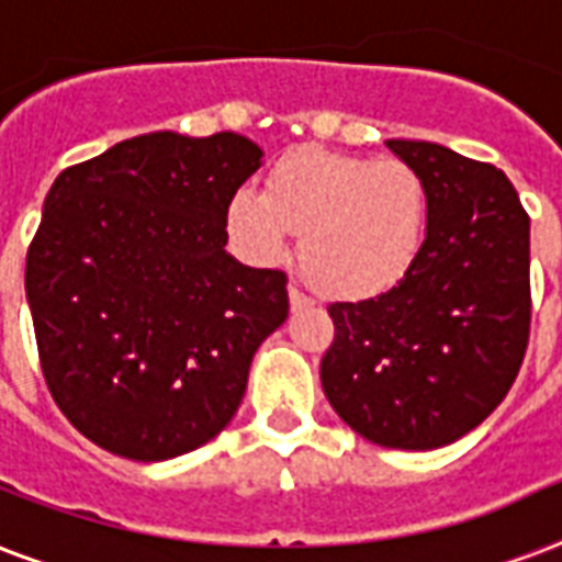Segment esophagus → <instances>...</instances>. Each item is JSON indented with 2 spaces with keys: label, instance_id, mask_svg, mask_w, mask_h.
Instances as JSON below:
<instances>
[{
  "label": "esophagus",
  "instance_id": "34e87169",
  "mask_svg": "<svg viewBox=\"0 0 562 562\" xmlns=\"http://www.w3.org/2000/svg\"><path fill=\"white\" fill-rule=\"evenodd\" d=\"M289 300H291V308L312 306V297H308L306 291L300 289L297 282H291V285H289Z\"/></svg>",
  "mask_w": 562,
  "mask_h": 562
}]
</instances>
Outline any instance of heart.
I'll list each match as a JSON object with an SVG mask.
<instances>
[{
    "label": "heart",
    "mask_w": 562,
    "mask_h": 562,
    "mask_svg": "<svg viewBox=\"0 0 562 562\" xmlns=\"http://www.w3.org/2000/svg\"><path fill=\"white\" fill-rule=\"evenodd\" d=\"M426 178L405 160L300 148L273 162L265 194L238 189L229 229L247 254L277 262L300 236V265L317 289L344 300L400 285L428 236Z\"/></svg>",
    "instance_id": "heart-1"
}]
</instances>
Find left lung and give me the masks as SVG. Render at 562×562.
<instances>
[{"mask_svg": "<svg viewBox=\"0 0 562 562\" xmlns=\"http://www.w3.org/2000/svg\"><path fill=\"white\" fill-rule=\"evenodd\" d=\"M426 178L428 236L400 285L333 303L326 400L361 437L426 452L481 426L507 396L531 338V218L490 162L391 139Z\"/></svg>", "mask_w": 562, "mask_h": 562, "instance_id": "1", "label": "left lung"}]
</instances>
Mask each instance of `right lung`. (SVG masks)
Here are the masks:
<instances>
[{
	"label": "right lung",
	"instance_id": "right-lung-1",
	"mask_svg": "<svg viewBox=\"0 0 562 562\" xmlns=\"http://www.w3.org/2000/svg\"><path fill=\"white\" fill-rule=\"evenodd\" d=\"M247 136L157 131L57 175L29 245L52 400L83 437L166 461L218 435L256 347L289 317V277L224 250L233 194L259 169Z\"/></svg>",
	"mask_w": 562,
	"mask_h": 562
}]
</instances>
